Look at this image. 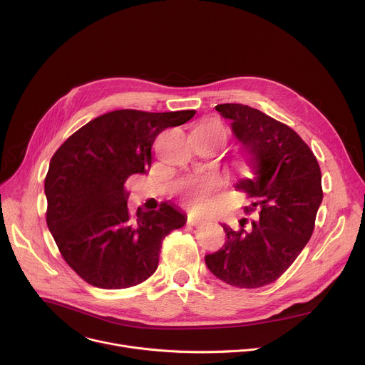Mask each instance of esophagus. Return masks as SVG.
Masks as SVG:
<instances>
[{
	"mask_svg": "<svg viewBox=\"0 0 365 365\" xmlns=\"http://www.w3.org/2000/svg\"><path fill=\"white\" fill-rule=\"evenodd\" d=\"M203 222L205 221L202 218H197V217H193V215H189V218H187V224L192 225V227H199Z\"/></svg>",
	"mask_w": 365,
	"mask_h": 365,
	"instance_id": "obj_1",
	"label": "esophagus"
}]
</instances>
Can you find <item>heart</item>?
Instances as JSON below:
<instances>
[{"mask_svg": "<svg viewBox=\"0 0 365 365\" xmlns=\"http://www.w3.org/2000/svg\"><path fill=\"white\" fill-rule=\"evenodd\" d=\"M196 130H202L205 133L227 137V128L224 123L218 118H207L202 121ZM222 180L217 175H199L190 178L185 185H183V196L185 199L195 205L199 210H205L206 206H210L212 202L215 193L221 189Z\"/></svg>", "mask_w": 365, "mask_h": 365, "instance_id": "b5f03b06", "label": "heart"}]
</instances>
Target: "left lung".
<instances>
[{
    "instance_id": "obj_1",
    "label": "left lung",
    "mask_w": 365,
    "mask_h": 365,
    "mask_svg": "<svg viewBox=\"0 0 365 365\" xmlns=\"http://www.w3.org/2000/svg\"><path fill=\"white\" fill-rule=\"evenodd\" d=\"M231 120L232 131L248 154L251 178L235 189L245 193L257 212L232 230L222 228L227 242L205 257L220 280L241 289H257L276 282L304 248L315 228L324 197L322 175L314 151L289 125L242 103L215 107Z\"/></svg>"
}]
</instances>
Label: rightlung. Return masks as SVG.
Instances as JSON below:
<instances>
[{"label":"right lung","instance_id":"add662e5","mask_svg":"<svg viewBox=\"0 0 365 365\" xmlns=\"http://www.w3.org/2000/svg\"><path fill=\"white\" fill-rule=\"evenodd\" d=\"M195 110H117L89 121L53 154L44 179L46 222L68 266L99 289H127L159 266L166 235L186 217L162 202L158 211H128L124 183L151 166L153 143Z\"/></svg>","mask_w":365,"mask_h":365}]
</instances>
